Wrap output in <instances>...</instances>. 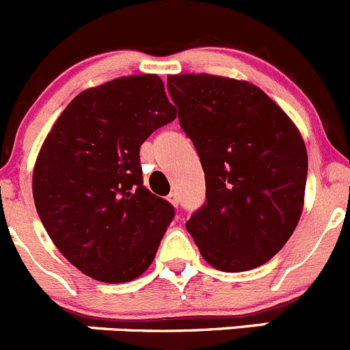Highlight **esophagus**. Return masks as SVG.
I'll list each match as a JSON object with an SVG mask.
<instances>
[{"instance_id":"1","label":"esophagus","mask_w":350,"mask_h":350,"mask_svg":"<svg viewBox=\"0 0 350 350\" xmlns=\"http://www.w3.org/2000/svg\"><path fill=\"white\" fill-rule=\"evenodd\" d=\"M168 202H170L174 207H178V196H176L175 192H172L170 196H168Z\"/></svg>"}]
</instances>
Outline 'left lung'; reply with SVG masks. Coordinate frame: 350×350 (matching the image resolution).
<instances>
[{
	"label": "left lung",
	"mask_w": 350,
	"mask_h": 350,
	"mask_svg": "<svg viewBox=\"0 0 350 350\" xmlns=\"http://www.w3.org/2000/svg\"><path fill=\"white\" fill-rule=\"evenodd\" d=\"M167 81L206 178V204L187 231L217 271L260 267L284 247L303 213L308 153L299 129L245 79L187 72Z\"/></svg>",
	"instance_id": "1"
}]
</instances>
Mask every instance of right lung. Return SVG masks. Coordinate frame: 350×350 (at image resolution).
<instances>
[{
    "instance_id": "obj_1",
    "label": "right lung",
    "mask_w": 350,
    "mask_h": 350,
    "mask_svg": "<svg viewBox=\"0 0 350 350\" xmlns=\"http://www.w3.org/2000/svg\"><path fill=\"white\" fill-rule=\"evenodd\" d=\"M175 117L160 76H120L76 95L40 146L37 213L66 260L95 281H134L154 260L175 211L143 185L139 148Z\"/></svg>"
}]
</instances>
